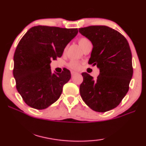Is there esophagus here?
<instances>
[{
	"label": "esophagus",
	"mask_w": 146,
	"mask_h": 146,
	"mask_svg": "<svg viewBox=\"0 0 146 146\" xmlns=\"http://www.w3.org/2000/svg\"><path fill=\"white\" fill-rule=\"evenodd\" d=\"M76 74H77V72H71V75H72V76H74V75H76Z\"/></svg>",
	"instance_id": "34e87169"
}]
</instances>
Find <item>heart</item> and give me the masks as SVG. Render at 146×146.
Instances as JSON below:
<instances>
[{"label": "heart", "mask_w": 146, "mask_h": 146, "mask_svg": "<svg viewBox=\"0 0 146 146\" xmlns=\"http://www.w3.org/2000/svg\"><path fill=\"white\" fill-rule=\"evenodd\" d=\"M89 43H90V40L88 38H86V37H80V38L78 39V43L79 45H80V46L82 48V50L83 48ZM68 66L69 68H70L71 69L78 70L80 67V62L78 61V60H71V61L68 63Z\"/></svg>", "instance_id": "1"}]
</instances>
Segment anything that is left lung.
Returning a JSON list of instances; mask_svg holds the SVG:
<instances>
[{
	"instance_id": "obj_1",
	"label": "left lung",
	"mask_w": 146,
	"mask_h": 146,
	"mask_svg": "<svg viewBox=\"0 0 146 146\" xmlns=\"http://www.w3.org/2000/svg\"><path fill=\"white\" fill-rule=\"evenodd\" d=\"M78 30L93 45L88 64L100 69L96 80L82 72L80 96L93 111H110L120 104L129 88L133 72L129 45L121 33L107 26L92 25Z\"/></svg>"
}]
</instances>
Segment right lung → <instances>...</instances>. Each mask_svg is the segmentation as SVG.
Listing matches in <instances>:
<instances>
[{
	"label": "right lung",
	"instance_id": "1",
	"mask_svg": "<svg viewBox=\"0 0 146 146\" xmlns=\"http://www.w3.org/2000/svg\"><path fill=\"white\" fill-rule=\"evenodd\" d=\"M78 29L38 25L22 37L14 54L13 76L25 103L34 109H46L61 95L71 78L69 70L52 73L50 64L63 54Z\"/></svg>",
	"mask_w": 146,
	"mask_h": 146
}]
</instances>
